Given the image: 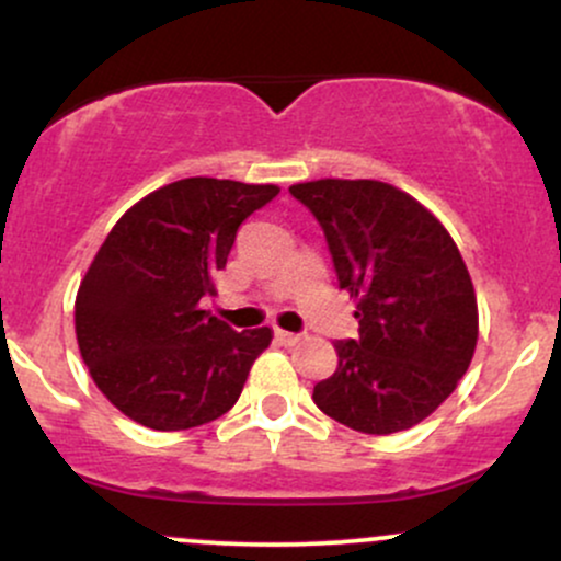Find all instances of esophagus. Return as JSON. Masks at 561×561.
Instances as JSON below:
<instances>
[{
  "label": "esophagus",
  "mask_w": 561,
  "mask_h": 561,
  "mask_svg": "<svg viewBox=\"0 0 561 561\" xmlns=\"http://www.w3.org/2000/svg\"><path fill=\"white\" fill-rule=\"evenodd\" d=\"M274 337L279 340L282 345H295V343H300V334H295V332H285V330H276V332H274Z\"/></svg>",
  "instance_id": "obj_1"
}]
</instances>
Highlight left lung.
Here are the masks:
<instances>
[{
  "instance_id": "8db88e82",
  "label": "left lung",
  "mask_w": 561,
  "mask_h": 561,
  "mask_svg": "<svg viewBox=\"0 0 561 561\" xmlns=\"http://www.w3.org/2000/svg\"><path fill=\"white\" fill-rule=\"evenodd\" d=\"M324 231L340 289L358 300V337L313 403L345 427H414L456 390L478 345V300L459 248L414 197L371 179L293 184Z\"/></svg>"
}]
</instances>
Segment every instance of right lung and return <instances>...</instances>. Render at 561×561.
Returning a JSON list of instances; mask_svg holds the SVG:
<instances>
[{
	"label": "right lung",
	"mask_w": 561,
	"mask_h": 561,
	"mask_svg": "<svg viewBox=\"0 0 561 561\" xmlns=\"http://www.w3.org/2000/svg\"><path fill=\"white\" fill-rule=\"evenodd\" d=\"M274 184L192 176L160 186L115 224L76 295V337L94 385L128 420L190 430L237 403L268 327L234 332L203 311L237 229Z\"/></svg>",
	"instance_id": "right-lung-1"
}]
</instances>
